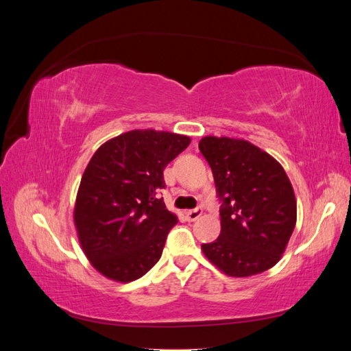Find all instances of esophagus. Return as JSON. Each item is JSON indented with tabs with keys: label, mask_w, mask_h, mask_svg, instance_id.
<instances>
[{
	"label": "esophagus",
	"mask_w": 351,
	"mask_h": 351,
	"mask_svg": "<svg viewBox=\"0 0 351 351\" xmlns=\"http://www.w3.org/2000/svg\"><path fill=\"white\" fill-rule=\"evenodd\" d=\"M200 215H202V208H196V209L186 212V218L189 221H196V219L200 218Z\"/></svg>",
	"instance_id": "obj_1"
}]
</instances>
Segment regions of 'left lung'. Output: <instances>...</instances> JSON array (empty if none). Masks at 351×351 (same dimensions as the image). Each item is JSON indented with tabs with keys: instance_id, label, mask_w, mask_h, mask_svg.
<instances>
[{
	"instance_id": "obj_1",
	"label": "left lung",
	"mask_w": 351,
	"mask_h": 351,
	"mask_svg": "<svg viewBox=\"0 0 351 351\" xmlns=\"http://www.w3.org/2000/svg\"><path fill=\"white\" fill-rule=\"evenodd\" d=\"M199 149L222 200L219 237L202 244V252L228 277L268 271L282 258L295 227L290 178L277 159L244 139L205 136Z\"/></svg>"
}]
</instances>
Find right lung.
Returning <instances> with one entry per match:
<instances>
[{"instance_id":"obj_1","label":"right lung","mask_w":351,"mask_h":351,"mask_svg":"<svg viewBox=\"0 0 351 351\" xmlns=\"http://www.w3.org/2000/svg\"><path fill=\"white\" fill-rule=\"evenodd\" d=\"M190 137L171 132L132 130L98 147L84 169L74 204V227L92 267L115 282H130L162 254L178 218L156 192L164 169Z\"/></svg>"}]
</instances>
